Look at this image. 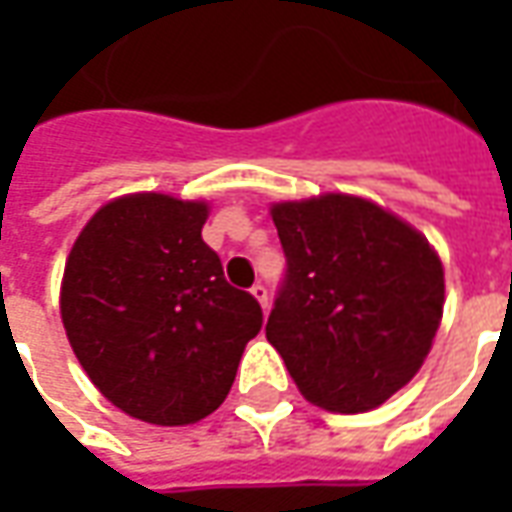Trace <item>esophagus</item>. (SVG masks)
<instances>
[{
  "mask_svg": "<svg viewBox=\"0 0 512 512\" xmlns=\"http://www.w3.org/2000/svg\"><path fill=\"white\" fill-rule=\"evenodd\" d=\"M252 296L260 301V307H263V310H268V288L263 285V282H255V285H252Z\"/></svg>",
  "mask_w": 512,
  "mask_h": 512,
  "instance_id": "1",
  "label": "esophagus"
}]
</instances>
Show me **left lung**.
<instances>
[{
	"mask_svg": "<svg viewBox=\"0 0 512 512\" xmlns=\"http://www.w3.org/2000/svg\"><path fill=\"white\" fill-rule=\"evenodd\" d=\"M288 260L266 337L315 406H381L425 362L444 310L428 238L376 202L323 194L271 208Z\"/></svg>",
	"mask_w": 512,
	"mask_h": 512,
	"instance_id": "1",
	"label": "left lung"
}]
</instances>
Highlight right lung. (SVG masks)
<instances>
[{
    "label": "right lung",
    "mask_w": 512,
    "mask_h": 512,
    "mask_svg": "<svg viewBox=\"0 0 512 512\" xmlns=\"http://www.w3.org/2000/svg\"><path fill=\"white\" fill-rule=\"evenodd\" d=\"M205 202L128 194L87 222L62 277L76 359L128 417L189 425L222 406L263 310L202 241Z\"/></svg>",
    "instance_id": "obj_1"
}]
</instances>
